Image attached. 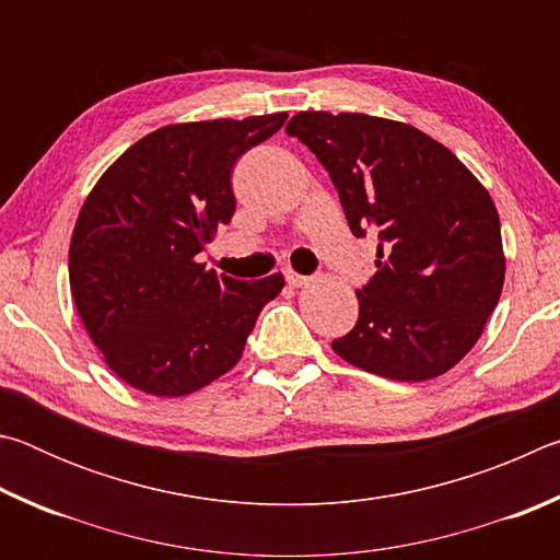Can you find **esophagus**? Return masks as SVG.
Masks as SVG:
<instances>
[{
  "label": "esophagus",
  "mask_w": 560,
  "mask_h": 560,
  "mask_svg": "<svg viewBox=\"0 0 560 560\" xmlns=\"http://www.w3.org/2000/svg\"><path fill=\"white\" fill-rule=\"evenodd\" d=\"M283 279H287L289 287H303V283H308V277H303V273L296 271H283Z\"/></svg>",
  "instance_id": "34e87169"
}]
</instances>
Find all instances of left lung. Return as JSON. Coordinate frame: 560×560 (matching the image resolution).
I'll use <instances>...</instances> for the list:
<instances>
[{"label":"left lung","mask_w":560,"mask_h":560,"mask_svg":"<svg viewBox=\"0 0 560 560\" xmlns=\"http://www.w3.org/2000/svg\"><path fill=\"white\" fill-rule=\"evenodd\" d=\"M287 132L328 170L350 232L377 240L353 330L330 348L400 383L447 373L477 343L504 287L497 207L422 130L365 113H296Z\"/></svg>","instance_id":"left-lung-1"}]
</instances>
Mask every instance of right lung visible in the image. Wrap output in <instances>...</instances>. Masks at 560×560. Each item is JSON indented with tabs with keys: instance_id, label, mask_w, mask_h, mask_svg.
<instances>
[{
	"instance_id": "add662e5",
	"label": "right lung",
	"mask_w": 560,
	"mask_h": 560,
	"mask_svg": "<svg viewBox=\"0 0 560 560\" xmlns=\"http://www.w3.org/2000/svg\"><path fill=\"white\" fill-rule=\"evenodd\" d=\"M287 113L165 126L130 145L91 189L73 226L69 279L89 336L120 381L189 395L232 371L261 308L283 289L197 264L234 214L232 167Z\"/></svg>"
}]
</instances>
